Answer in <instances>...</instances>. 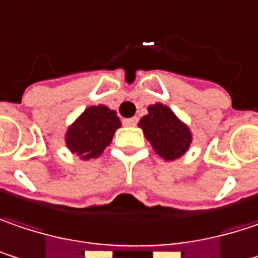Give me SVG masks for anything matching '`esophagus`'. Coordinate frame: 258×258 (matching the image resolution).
Returning <instances> with one entry per match:
<instances>
[{"instance_id":"esophagus-1","label":"esophagus","mask_w":258,"mask_h":258,"mask_svg":"<svg viewBox=\"0 0 258 258\" xmlns=\"http://www.w3.org/2000/svg\"><path fill=\"white\" fill-rule=\"evenodd\" d=\"M137 122H139V118H137V116L122 119V124H124V125H127V127H134V125H137Z\"/></svg>"}]
</instances>
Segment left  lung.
Returning a JSON list of instances; mask_svg holds the SVG:
<instances>
[{
    "mask_svg": "<svg viewBox=\"0 0 258 258\" xmlns=\"http://www.w3.org/2000/svg\"><path fill=\"white\" fill-rule=\"evenodd\" d=\"M147 111L149 114L144 115L139 122L144 137L160 158L165 160L181 158L188 150L192 140L188 127L166 105L155 103Z\"/></svg>",
    "mask_w": 258,
    "mask_h": 258,
    "instance_id": "left-lung-1",
    "label": "left lung"
}]
</instances>
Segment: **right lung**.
Instances as JSON below:
<instances>
[{"mask_svg":"<svg viewBox=\"0 0 258 258\" xmlns=\"http://www.w3.org/2000/svg\"><path fill=\"white\" fill-rule=\"evenodd\" d=\"M119 127L121 121L115 111L105 105L89 106L69 127L66 144L80 159H96L111 144Z\"/></svg>","mask_w":258,"mask_h":258,"instance_id":"1","label":"right lung"}]
</instances>
